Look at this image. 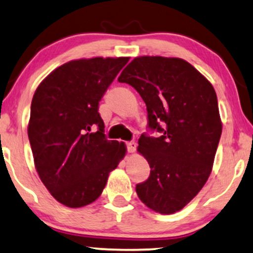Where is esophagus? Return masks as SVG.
<instances>
[{
	"label": "esophagus",
	"mask_w": 253,
	"mask_h": 253,
	"mask_svg": "<svg viewBox=\"0 0 253 253\" xmlns=\"http://www.w3.org/2000/svg\"><path fill=\"white\" fill-rule=\"evenodd\" d=\"M136 147H137V144H136L135 142H127L126 143V148H127V151H129V153H135Z\"/></svg>",
	"instance_id": "1"
}]
</instances>
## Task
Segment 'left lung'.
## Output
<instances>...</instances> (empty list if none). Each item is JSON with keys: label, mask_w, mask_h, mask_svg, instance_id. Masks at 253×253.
Listing matches in <instances>:
<instances>
[{"label": "left lung", "mask_w": 253, "mask_h": 253, "mask_svg": "<svg viewBox=\"0 0 253 253\" xmlns=\"http://www.w3.org/2000/svg\"><path fill=\"white\" fill-rule=\"evenodd\" d=\"M118 82L138 92L149 127L161 132L138 139L150 176L136 193L154 212H179L201 191L214 163L222 130L214 87L189 62L160 55L135 58Z\"/></svg>", "instance_id": "obj_1"}]
</instances>
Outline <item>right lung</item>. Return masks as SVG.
<instances>
[{"mask_svg": "<svg viewBox=\"0 0 253 253\" xmlns=\"http://www.w3.org/2000/svg\"><path fill=\"white\" fill-rule=\"evenodd\" d=\"M127 61V56L71 60L35 90L28 122L34 166L64 206L79 209L96 201L126 156L124 142L105 138L98 104Z\"/></svg>", "mask_w": 253, "mask_h": 253, "instance_id": "obj_1", "label": "right lung"}]
</instances>
